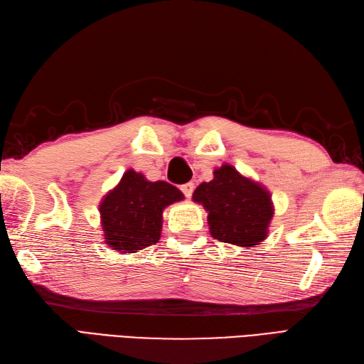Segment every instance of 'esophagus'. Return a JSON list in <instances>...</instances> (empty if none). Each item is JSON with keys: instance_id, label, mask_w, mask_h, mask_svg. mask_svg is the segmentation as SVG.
<instances>
[{"instance_id": "1", "label": "esophagus", "mask_w": 364, "mask_h": 364, "mask_svg": "<svg viewBox=\"0 0 364 364\" xmlns=\"http://www.w3.org/2000/svg\"><path fill=\"white\" fill-rule=\"evenodd\" d=\"M181 190H182V193H183V196L190 199V198L193 196V191H194V183H193V182L183 183L182 187H181Z\"/></svg>"}]
</instances>
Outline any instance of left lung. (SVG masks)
<instances>
[{
  "label": "left lung",
  "instance_id": "1",
  "mask_svg": "<svg viewBox=\"0 0 364 364\" xmlns=\"http://www.w3.org/2000/svg\"><path fill=\"white\" fill-rule=\"evenodd\" d=\"M213 174V181L200 183L193 193V200L208 211L211 236L239 247L262 242L273 218L270 193L232 165L216 168Z\"/></svg>",
  "mask_w": 364,
  "mask_h": 364
}]
</instances>
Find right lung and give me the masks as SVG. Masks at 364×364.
Masks as SVG:
<instances>
[{"mask_svg": "<svg viewBox=\"0 0 364 364\" xmlns=\"http://www.w3.org/2000/svg\"><path fill=\"white\" fill-rule=\"evenodd\" d=\"M183 199L174 185L128 170L100 202L105 242L120 253H134L159 242L165 207Z\"/></svg>", "mask_w": 364, "mask_h": 364, "instance_id": "obj_1", "label": "right lung"}]
</instances>
